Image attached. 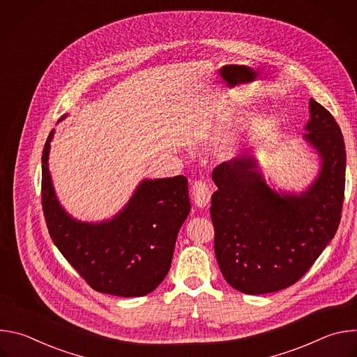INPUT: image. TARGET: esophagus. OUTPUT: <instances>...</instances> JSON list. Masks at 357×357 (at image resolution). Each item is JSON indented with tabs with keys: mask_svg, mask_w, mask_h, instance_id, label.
I'll list each match as a JSON object with an SVG mask.
<instances>
[{
	"mask_svg": "<svg viewBox=\"0 0 357 357\" xmlns=\"http://www.w3.org/2000/svg\"><path fill=\"white\" fill-rule=\"evenodd\" d=\"M212 196L211 186L205 181H196L192 186V197L197 208H205Z\"/></svg>",
	"mask_w": 357,
	"mask_h": 357,
	"instance_id": "34e87169",
	"label": "esophagus"
}]
</instances>
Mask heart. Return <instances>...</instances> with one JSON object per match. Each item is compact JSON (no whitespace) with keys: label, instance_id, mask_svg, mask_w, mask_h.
Here are the masks:
<instances>
[{"label":"heart","instance_id":"1","mask_svg":"<svg viewBox=\"0 0 357 357\" xmlns=\"http://www.w3.org/2000/svg\"><path fill=\"white\" fill-rule=\"evenodd\" d=\"M237 139H238V137H237V135H236V137H233V138H231V141H233V142H234V141H237Z\"/></svg>","mask_w":357,"mask_h":357}]
</instances>
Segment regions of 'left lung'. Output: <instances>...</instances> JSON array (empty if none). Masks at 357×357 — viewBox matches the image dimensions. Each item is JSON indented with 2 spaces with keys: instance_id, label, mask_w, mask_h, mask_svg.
Listing matches in <instances>:
<instances>
[{
  "instance_id": "8db88e82",
  "label": "left lung",
  "mask_w": 357,
  "mask_h": 357,
  "mask_svg": "<svg viewBox=\"0 0 357 357\" xmlns=\"http://www.w3.org/2000/svg\"><path fill=\"white\" fill-rule=\"evenodd\" d=\"M303 137L322 169L301 195L271 190L251 155L215 168V254L225 280L248 295L284 289L302 278L335 237L344 197L346 151L339 124L314 98Z\"/></svg>"
}]
</instances>
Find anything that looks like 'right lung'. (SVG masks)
Here are the masks:
<instances>
[{"label": "right lung", "instance_id": "1", "mask_svg": "<svg viewBox=\"0 0 357 357\" xmlns=\"http://www.w3.org/2000/svg\"><path fill=\"white\" fill-rule=\"evenodd\" d=\"M54 130L42 152V209L50 238L97 292L142 296L167 277L178 231L189 215L185 176L142 181L127 206L103 223H82L59 205L47 169Z\"/></svg>", "mask_w": 357, "mask_h": 357}]
</instances>
